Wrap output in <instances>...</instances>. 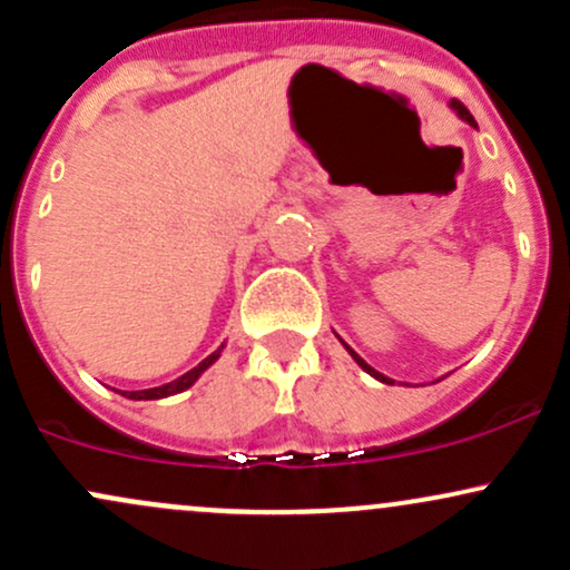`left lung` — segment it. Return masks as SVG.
<instances>
[{"mask_svg":"<svg viewBox=\"0 0 570 570\" xmlns=\"http://www.w3.org/2000/svg\"><path fill=\"white\" fill-rule=\"evenodd\" d=\"M450 109H453V112L458 115V117H461V120L463 122H469V126H474L476 128V122H474V117H472V112H469V109L466 107H463V104L461 101H455V98H453V101H450ZM340 343H343V340H340ZM345 345V343H343ZM345 348H348V353H351V356H353V362H356L358 364V367H362L364 372H367V375H372V377H375V381H381V383H389V385H394V381H391V377H385V375H381V372H377L375 367H370V364L367 362H364V358L362 356H358V353L356 351H353L351 348V345H345Z\"/></svg>","mask_w":570,"mask_h":570,"instance_id":"obj_1","label":"left lung"}]
</instances>
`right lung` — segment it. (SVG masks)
Returning <instances> with one entry per match:
<instances>
[{
  "label": "right lung",
  "mask_w": 570,
  "mask_h": 570,
  "mask_svg": "<svg viewBox=\"0 0 570 570\" xmlns=\"http://www.w3.org/2000/svg\"><path fill=\"white\" fill-rule=\"evenodd\" d=\"M222 348H225V345H222ZM222 348L214 351L212 356H206V358H203V362L198 364V367H193V370H189V372H185V375H181V377H176V381H171V383H166V385H158V389H144V391H122V396H128V399H166V396L181 394V391H187L189 385H193L195 381H198V377L203 375V372H206L208 367H212L214 362H217V358H219V353H222Z\"/></svg>",
  "instance_id": "right-lung-1"
}]
</instances>
